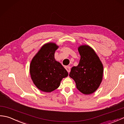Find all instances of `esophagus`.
Here are the masks:
<instances>
[{
	"label": "esophagus",
	"mask_w": 124,
	"mask_h": 124,
	"mask_svg": "<svg viewBox=\"0 0 124 124\" xmlns=\"http://www.w3.org/2000/svg\"><path fill=\"white\" fill-rule=\"evenodd\" d=\"M65 69L67 70V71L68 72V73H69L70 72V67H69V66H66L65 67Z\"/></svg>",
	"instance_id": "obj_1"
}]
</instances>
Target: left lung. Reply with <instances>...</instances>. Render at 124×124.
<instances>
[{"label": "left lung", "instance_id": "8db88e82", "mask_svg": "<svg viewBox=\"0 0 124 124\" xmlns=\"http://www.w3.org/2000/svg\"><path fill=\"white\" fill-rule=\"evenodd\" d=\"M78 49L80 61L77 66L71 68L69 76L75 80L76 87L80 92L91 94L97 90L102 82L103 67L90 46L81 45Z\"/></svg>", "mask_w": 124, "mask_h": 124}]
</instances>
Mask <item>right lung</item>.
Masks as SVG:
<instances>
[{
  "label": "right lung",
  "mask_w": 124,
  "mask_h": 124,
  "mask_svg": "<svg viewBox=\"0 0 124 124\" xmlns=\"http://www.w3.org/2000/svg\"><path fill=\"white\" fill-rule=\"evenodd\" d=\"M58 47L53 43L45 44L31 62V78L37 87L44 92L57 89L62 79L68 76L67 71L55 59L54 54Z\"/></svg>",
  "instance_id": "right-lung-1"
}]
</instances>
